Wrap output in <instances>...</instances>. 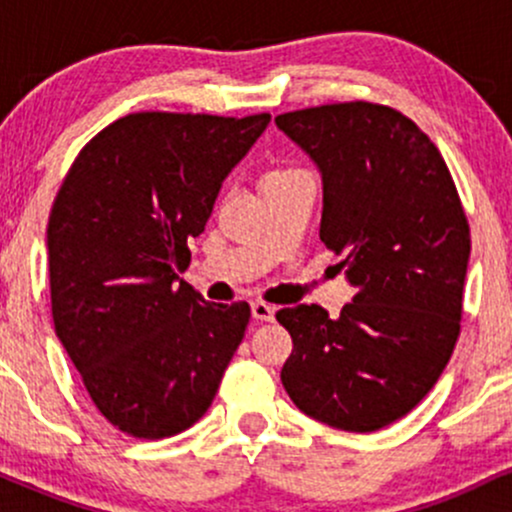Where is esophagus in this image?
Instances as JSON below:
<instances>
[{"instance_id":"obj_1","label":"esophagus","mask_w":512,"mask_h":512,"mask_svg":"<svg viewBox=\"0 0 512 512\" xmlns=\"http://www.w3.org/2000/svg\"><path fill=\"white\" fill-rule=\"evenodd\" d=\"M274 313L276 310L272 308V305H267V303H252V317H255L257 322H272L274 320Z\"/></svg>"}]
</instances>
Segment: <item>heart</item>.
<instances>
[{"mask_svg": "<svg viewBox=\"0 0 512 512\" xmlns=\"http://www.w3.org/2000/svg\"><path fill=\"white\" fill-rule=\"evenodd\" d=\"M281 173H289V170H274V173H269V175H281ZM267 175V178H269Z\"/></svg>", "mask_w": 512, "mask_h": 512, "instance_id": "heart-1", "label": "heart"}]
</instances>
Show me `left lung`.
<instances>
[{"instance_id":"left-lung-1","label":"left lung","mask_w":512,"mask_h":512,"mask_svg":"<svg viewBox=\"0 0 512 512\" xmlns=\"http://www.w3.org/2000/svg\"><path fill=\"white\" fill-rule=\"evenodd\" d=\"M322 175L320 240L356 289L339 317L276 313L293 339L281 383L303 414L378 431L428 395L460 337L469 223L436 144L387 105L354 101L276 117Z\"/></svg>"}]
</instances>
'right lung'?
<instances>
[{
    "mask_svg": "<svg viewBox=\"0 0 512 512\" xmlns=\"http://www.w3.org/2000/svg\"><path fill=\"white\" fill-rule=\"evenodd\" d=\"M134 113L88 142L48 221L55 332L98 411L134 438L204 416L243 342L250 305L207 303L178 272L221 182L269 125Z\"/></svg>",
    "mask_w": 512,
    "mask_h": 512,
    "instance_id": "1",
    "label": "right lung"
}]
</instances>
